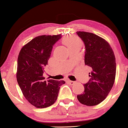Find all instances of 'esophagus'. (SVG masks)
Segmentation results:
<instances>
[{
	"label": "esophagus",
	"instance_id": "esophagus-1",
	"mask_svg": "<svg viewBox=\"0 0 128 128\" xmlns=\"http://www.w3.org/2000/svg\"><path fill=\"white\" fill-rule=\"evenodd\" d=\"M68 82H69V83L70 85H74V84L76 83V82H75V81H71V80H69V81H68Z\"/></svg>",
	"mask_w": 128,
	"mask_h": 128
}]
</instances>
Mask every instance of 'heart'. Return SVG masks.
I'll list each match as a JSON object with an SVG mask.
<instances>
[{
  "label": "heart",
  "instance_id": "obj_1",
  "mask_svg": "<svg viewBox=\"0 0 128 128\" xmlns=\"http://www.w3.org/2000/svg\"><path fill=\"white\" fill-rule=\"evenodd\" d=\"M63 42L67 46L68 48L73 45H81V42L78 38L74 36H69L65 38L63 40Z\"/></svg>",
  "mask_w": 128,
  "mask_h": 128
}]
</instances>
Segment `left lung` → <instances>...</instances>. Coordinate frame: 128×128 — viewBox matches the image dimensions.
Returning a JSON list of instances; mask_svg holds the SVG:
<instances>
[{"label": "left lung", "mask_w": 128, "mask_h": 128, "mask_svg": "<svg viewBox=\"0 0 128 128\" xmlns=\"http://www.w3.org/2000/svg\"><path fill=\"white\" fill-rule=\"evenodd\" d=\"M76 33L85 46V64L92 70L90 80L84 84V92L77 98L82 104L96 106L106 99L114 83L115 57L109 44L100 36L84 31Z\"/></svg>", "instance_id": "obj_1"}]
</instances>
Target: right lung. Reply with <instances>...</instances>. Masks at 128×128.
<instances>
[{
    "instance_id": "right-lung-1",
    "label": "right lung",
    "mask_w": 128,
    "mask_h": 128,
    "mask_svg": "<svg viewBox=\"0 0 128 128\" xmlns=\"http://www.w3.org/2000/svg\"><path fill=\"white\" fill-rule=\"evenodd\" d=\"M62 38L56 36H36L24 45L17 59V80L26 100L36 108L50 106L56 101L64 80L44 81V69L53 46Z\"/></svg>"
}]
</instances>
